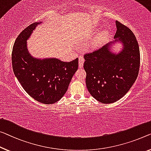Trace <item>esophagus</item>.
I'll return each instance as SVG.
<instances>
[{"mask_svg":"<svg viewBox=\"0 0 151 151\" xmlns=\"http://www.w3.org/2000/svg\"><path fill=\"white\" fill-rule=\"evenodd\" d=\"M84 58H83V56L81 55L79 56V58H78V67L79 68H82L83 66V63H84Z\"/></svg>","mask_w":151,"mask_h":151,"instance_id":"esophagus-1","label":"esophagus"}]
</instances>
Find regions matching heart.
<instances>
[{"label": "heart", "mask_w": 151, "mask_h": 151, "mask_svg": "<svg viewBox=\"0 0 151 151\" xmlns=\"http://www.w3.org/2000/svg\"><path fill=\"white\" fill-rule=\"evenodd\" d=\"M109 31L107 30H103L102 32L98 34V35L96 37V38L92 42L91 46L93 48H99L102 44L107 39L108 37H109Z\"/></svg>", "instance_id": "b5f03b06"}]
</instances>
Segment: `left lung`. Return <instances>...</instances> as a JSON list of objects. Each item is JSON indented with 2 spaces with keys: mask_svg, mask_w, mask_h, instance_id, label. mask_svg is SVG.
<instances>
[{
  "mask_svg": "<svg viewBox=\"0 0 151 151\" xmlns=\"http://www.w3.org/2000/svg\"><path fill=\"white\" fill-rule=\"evenodd\" d=\"M114 40L84 55L86 86L98 102L111 104L123 98L136 81L140 68V49L136 38L127 26L116 21ZM120 43L118 52L114 46Z\"/></svg>",
  "mask_w": 151,
  "mask_h": 151,
  "instance_id": "8db88e82",
  "label": "left lung"
}]
</instances>
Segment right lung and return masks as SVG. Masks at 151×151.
I'll return each instance as SVG.
<instances>
[{
    "mask_svg": "<svg viewBox=\"0 0 151 151\" xmlns=\"http://www.w3.org/2000/svg\"><path fill=\"white\" fill-rule=\"evenodd\" d=\"M42 24L35 22L27 27L15 40L12 51L14 75L24 89L38 102L51 104L61 99L77 70L78 59L63 62L55 58H39L28 49L27 40Z\"/></svg>",
    "mask_w": 151,
    "mask_h": 151,
    "instance_id": "add662e5",
    "label": "right lung"
}]
</instances>
